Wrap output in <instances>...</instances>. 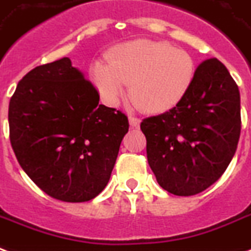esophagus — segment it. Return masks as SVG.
I'll return each instance as SVG.
<instances>
[{
    "instance_id": "34e87169",
    "label": "esophagus",
    "mask_w": 251,
    "mask_h": 251,
    "mask_svg": "<svg viewBox=\"0 0 251 251\" xmlns=\"http://www.w3.org/2000/svg\"><path fill=\"white\" fill-rule=\"evenodd\" d=\"M140 118L138 117H134V116H129V124H130L131 127H137V126L140 125Z\"/></svg>"
}]
</instances>
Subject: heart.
Returning <instances> with one entry per match:
<instances>
[{
  "label": "heart",
  "instance_id": "obj_1",
  "mask_svg": "<svg viewBox=\"0 0 251 251\" xmlns=\"http://www.w3.org/2000/svg\"><path fill=\"white\" fill-rule=\"evenodd\" d=\"M92 79L109 105L124 97L126 85L130 96L145 111L161 113L176 106L190 89L196 74L192 54L169 42L135 40L117 46L109 64L96 62Z\"/></svg>",
  "mask_w": 251,
  "mask_h": 251
}]
</instances>
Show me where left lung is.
<instances>
[{
	"mask_svg": "<svg viewBox=\"0 0 251 251\" xmlns=\"http://www.w3.org/2000/svg\"><path fill=\"white\" fill-rule=\"evenodd\" d=\"M141 130L159 186L174 196L198 194L220 179L237 150L238 86L221 61L205 59L185 97L170 110L142 120Z\"/></svg>",
	"mask_w": 251,
	"mask_h": 251,
	"instance_id": "left-lung-1",
	"label": "left lung"
}]
</instances>
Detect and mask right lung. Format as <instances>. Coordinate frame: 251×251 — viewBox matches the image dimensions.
<instances>
[{"label": "right lung", "instance_id": "right-lung-1", "mask_svg": "<svg viewBox=\"0 0 251 251\" xmlns=\"http://www.w3.org/2000/svg\"><path fill=\"white\" fill-rule=\"evenodd\" d=\"M98 101L97 89L68 57L30 70L10 98L18 163L54 200L90 201L109 182L129 120Z\"/></svg>", "mask_w": 251, "mask_h": 251}]
</instances>
